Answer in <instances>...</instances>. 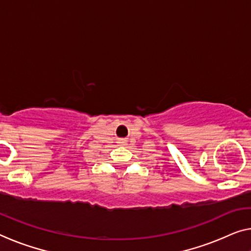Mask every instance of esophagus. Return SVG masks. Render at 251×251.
Masks as SVG:
<instances>
[{
  "label": "esophagus",
  "instance_id": "34e87169",
  "mask_svg": "<svg viewBox=\"0 0 251 251\" xmlns=\"http://www.w3.org/2000/svg\"><path fill=\"white\" fill-rule=\"evenodd\" d=\"M125 143H126V138H119V140H118L119 145H124Z\"/></svg>",
  "mask_w": 251,
  "mask_h": 251
}]
</instances>
